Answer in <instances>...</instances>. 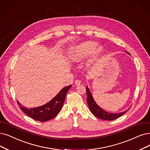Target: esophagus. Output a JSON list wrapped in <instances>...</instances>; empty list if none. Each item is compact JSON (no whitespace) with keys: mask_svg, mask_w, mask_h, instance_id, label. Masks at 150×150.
<instances>
[{"mask_svg":"<svg viewBox=\"0 0 150 150\" xmlns=\"http://www.w3.org/2000/svg\"><path fill=\"white\" fill-rule=\"evenodd\" d=\"M74 83H75V85H76V86H79V85L81 84V81L76 80L75 82H74Z\"/></svg>","mask_w":150,"mask_h":150,"instance_id":"34e87169","label":"esophagus"}]
</instances>
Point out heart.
Wrapping results in <instances>:
<instances>
[{
    "label": "heart",
    "mask_w": 150,
    "mask_h": 150,
    "mask_svg": "<svg viewBox=\"0 0 150 150\" xmlns=\"http://www.w3.org/2000/svg\"><path fill=\"white\" fill-rule=\"evenodd\" d=\"M98 43L94 41H87L76 45L69 54V58L74 62H78L81 59L91 55L90 62L95 60L103 51V47L98 46Z\"/></svg>",
    "instance_id": "heart-1"
}]
</instances>
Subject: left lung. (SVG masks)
Wrapping results in <instances>:
<instances>
[{
    "instance_id": "8db88e82",
    "label": "left lung",
    "mask_w": 150,
    "mask_h": 150,
    "mask_svg": "<svg viewBox=\"0 0 150 150\" xmlns=\"http://www.w3.org/2000/svg\"><path fill=\"white\" fill-rule=\"evenodd\" d=\"M126 53L129 54L128 52H126ZM86 91H87V102L88 105L89 110L95 116H96L99 119H103V120L112 121L114 119H116L122 116L125 112H126L129 109H130V107L127 110L121 112H119V113H111V112H107L104 110H103L102 108H101L97 104V103L94 101L93 96L92 95V93L91 92V91H90V89L87 86H86Z\"/></svg>"
}]
</instances>
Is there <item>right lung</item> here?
Returning a JSON list of instances; mask_svg holds the SVG:
<instances>
[{
	"instance_id": "obj_1",
	"label": "right lung",
	"mask_w": 150,
	"mask_h": 150,
	"mask_svg": "<svg viewBox=\"0 0 150 150\" xmlns=\"http://www.w3.org/2000/svg\"><path fill=\"white\" fill-rule=\"evenodd\" d=\"M71 86L72 85L63 88L54 98L42 106L28 108L22 106L18 101H17V103L29 117L40 122L48 121L55 117L62 110L66 95Z\"/></svg>"
}]
</instances>
